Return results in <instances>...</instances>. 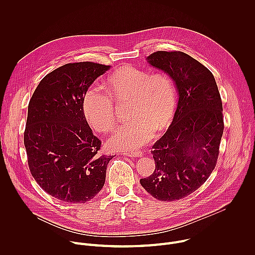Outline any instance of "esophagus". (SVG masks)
Instances as JSON below:
<instances>
[{"label": "esophagus", "mask_w": 255, "mask_h": 255, "mask_svg": "<svg viewBox=\"0 0 255 255\" xmlns=\"http://www.w3.org/2000/svg\"><path fill=\"white\" fill-rule=\"evenodd\" d=\"M124 155L129 156V157H140L142 155V151L136 150V151H131V152H125Z\"/></svg>", "instance_id": "obj_1"}]
</instances>
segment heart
I'll use <instances>...</instances> for the list:
<instances>
[{"label": "heart", "mask_w": 255, "mask_h": 255, "mask_svg": "<svg viewBox=\"0 0 255 255\" xmlns=\"http://www.w3.org/2000/svg\"><path fill=\"white\" fill-rule=\"evenodd\" d=\"M105 90L115 102L130 101V121L119 126L109 139V145L114 149H138L152 137L154 130L166 127L173 117L175 87L162 72L150 75L146 70L125 65L106 80ZM83 111L89 125L97 132H109L115 124L112 101L96 86L87 91Z\"/></svg>", "instance_id": "heart-1"}]
</instances>
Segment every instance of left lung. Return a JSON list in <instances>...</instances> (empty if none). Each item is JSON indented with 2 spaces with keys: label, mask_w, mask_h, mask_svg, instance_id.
Wrapping results in <instances>:
<instances>
[{
  "label": "left lung",
  "mask_w": 255,
  "mask_h": 255,
  "mask_svg": "<svg viewBox=\"0 0 255 255\" xmlns=\"http://www.w3.org/2000/svg\"><path fill=\"white\" fill-rule=\"evenodd\" d=\"M147 62L174 83L178 101L164 135L152 146L154 172L140 184L153 198L171 202L188 197L216 166L223 135V107L212 72L189 54L157 51Z\"/></svg>",
  "instance_id": "obj_1"
}]
</instances>
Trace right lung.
I'll use <instances>...</instances> for the list:
<instances>
[{"label": "right lung", "instance_id": "obj_1", "mask_svg": "<svg viewBox=\"0 0 255 255\" xmlns=\"http://www.w3.org/2000/svg\"><path fill=\"white\" fill-rule=\"evenodd\" d=\"M110 65L64 64L46 75L28 106L24 144L30 171L50 196L65 203H87L104 187L112 156L100 155L83 101Z\"/></svg>", "mask_w": 255, "mask_h": 255}]
</instances>
